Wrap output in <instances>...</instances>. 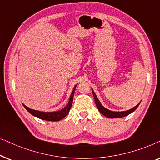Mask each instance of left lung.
<instances>
[{
  "instance_id": "left-lung-1",
  "label": "left lung",
  "mask_w": 160,
  "mask_h": 160,
  "mask_svg": "<svg viewBox=\"0 0 160 160\" xmlns=\"http://www.w3.org/2000/svg\"><path fill=\"white\" fill-rule=\"evenodd\" d=\"M92 94H93V96H94V99H95L96 106H97L98 111H99L102 115H104L105 117H106L108 118H111V119H112V118H122V117H126V116L130 114L131 113H132L133 111H135V109H136L138 107V106L141 102V101L138 104L136 105V106H135V107H133L132 108L129 109V110H128V111H113L108 110V109L105 108L103 106H102V104L100 103V100H98L97 95H96V94L95 93V92H94L92 89Z\"/></svg>"
}]
</instances>
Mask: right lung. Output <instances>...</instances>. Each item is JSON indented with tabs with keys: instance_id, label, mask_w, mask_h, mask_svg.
<instances>
[{
	"instance_id": "1",
	"label": "right lung",
	"mask_w": 160,
	"mask_h": 160,
	"mask_svg": "<svg viewBox=\"0 0 160 160\" xmlns=\"http://www.w3.org/2000/svg\"><path fill=\"white\" fill-rule=\"evenodd\" d=\"M76 86H77V84L75 85V87H73V89L71 94V97L69 98L68 104L65 106V107L61 109V110L56 111H50V112H44V111H37V110H34V109L28 108V107L26 106L25 105H24L23 103L22 105L28 112L31 113L32 115H33L34 117L39 118V119L46 120V121H52V122L60 121V120L66 117L68 113H69L70 109H71V106H72V102H73V95H74V92H75Z\"/></svg>"
}]
</instances>
